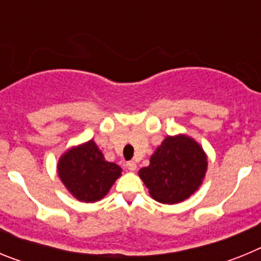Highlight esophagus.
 Masks as SVG:
<instances>
[{"instance_id":"34e87169","label":"esophagus","mask_w":261,"mask_h":261,"mask_svg":"<svg viewBox=\"0 0 261 261\" xmlns=\"http://www.w3.org/2000/svg\"><path fill=\"white\" fill-rule=\"evenodd\" d=\"M126 168H128L129 171H136L137 165H136V162H133V161H129V162H126Z\"/></svg>"}]
</instances>
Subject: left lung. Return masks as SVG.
Masks as SVG:
<instances>
[{"instance_id": "8db88e82", "label": "left lung", "mask_w": 261, "mask_h": 261, "mask_svg": "<svg viewBox=\"0 0 261 261\" xmlns=\"http://www.w3.org/2000/svg\"><path fill=\"white\" fill-rule=\"evenodd\" d=\"M206 167V154L193 138L167 136L138 175L155 201L177 204L199 190Z\"/></svg>"}]
</instances>
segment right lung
Returning <instances> with one entry per match:
<instances>
[{
	"label": "right lung",
	"instance_id": "right-lung-1",
	"mask_svg": "<svg viewBox=\"0 0 261 261\" xmlns=\"http://www.w3.org/2000/svg\"><path fill=\"white\" fill-rule=\"evenodd\" d=\"M57 171L66 190L82 202L102 200L121 176V167L107 162L93 140L70 147L62 154Z\"/></svg>",
	"mask_w": 261,
	"mask_h": 261
}]
</instances>
